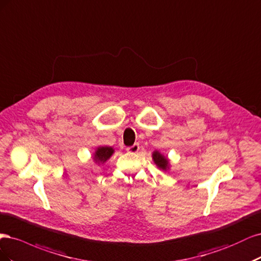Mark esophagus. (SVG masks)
Here are the masks:
<instances>
[{
	"mask_svg": "<svg viewBox=\"0 0 261 261\" xmlns=\"http://www.w3.org/2000/svg\"><path fill=\"white\" fill-rule=\"evenodd\" d=\"M139 149H140L139 144H133L132 146H128L127 147V150H128L129 153H138Z\"/></svg>",
	"mask_w": 261,
	"mask_h": 261,
	"instance_id": "esophagus-1",
	"label": "esophagus"
}]
</instances>
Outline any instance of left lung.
Here are the masks:
<instances>
[{
	"label": "left lung",
	"mask_w": 261,
	"mask_h": 261,
	"mask_svg": "<svg viewBox=\"0 0 261 261\" xmlns=\"http://www.w3.org/2000/svg\"><path fill=\"white\" fill-rule=\"evenodd\" d=\"M153 159H154L155 164H156L159 168H162V169H164V170L167 169V167H168V161H167V158L164 157L162 154H159L158 152H155V153L153 154Z\"/></svg>",
	"instance_id": "obj_1"
}]
</instances>
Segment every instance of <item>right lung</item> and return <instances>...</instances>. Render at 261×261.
<instances>
[{
    "label": "right lung",
    "mask_w": 261,
    "mask_h": 261,
    "mask_svg": "<svg viewBox=\"0 0 261 261\" xmlns=\"http://www.w3.org/2000/svg\"><path fill=\"white\" fill-rule=\"evenodd\" d=\"M114 153V149L112 147L108 146H103V147H98L95 152V159L97 162L100 163H105L107 159L112 156Z\"/></svg>",
    "instance_id": "obj_1"
}]
</instances>
